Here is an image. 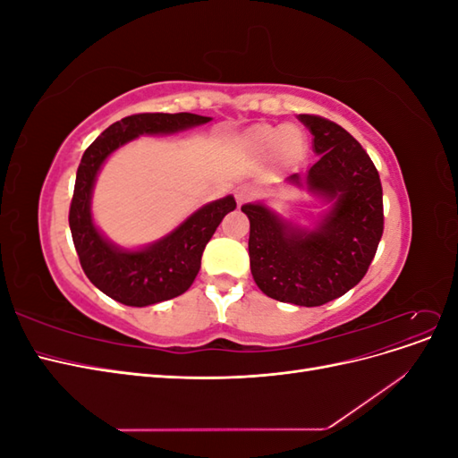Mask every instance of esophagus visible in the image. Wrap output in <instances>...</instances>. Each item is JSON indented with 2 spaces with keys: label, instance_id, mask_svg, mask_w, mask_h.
<instances>
[{
  "label": "esophagus",
  "instance_id": "1",
  "mask_svg": "<svg viewBox=\"0 0 458 458\" xmlns=\"http://www.w3.org/2000/svg\"><path fill=\"white\" fill-rule=\"evenodd\" d=\"M254 187L250 185V183H241L237 189H234V199H237V202L239 204H242V202H246L248 199H252L254 197Z\"/></svg>",
  "mask_w": 458,
  "mask_h": 458
}]
</instances>
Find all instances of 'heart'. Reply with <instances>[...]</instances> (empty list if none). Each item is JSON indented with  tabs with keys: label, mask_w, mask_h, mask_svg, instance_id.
<instances>
[{
	"label": "heart",
	"mask_w": 458,
	"mask_h": 458,
	"mask_svg": "<svg viewBox=\"0 0 458 458\" xmlns=\"http://www.w3.org/2000/svg\"><path fill=\"white\" fill-rule=\"evenodd\" d=\"M300 137L294 128H271V126H258L248 137V147L258 155H269L273 150H279L284 157H293L300 150Z\"/></svg>",
	"instance_id": "heart-1"
}]
</instances>
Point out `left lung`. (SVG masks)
Wrapping results in <instances>:
<instances>
[{"instance_id":"obj_1","label":"left lung","mask_w":458,"mask_h":458,"mask_svg":"<svg viewBox=\"0 0 458 458\" xmlns=\"http://www.w3.org/2000/svg\"><path fill=\"white\" fill-rule=\"evenodd\" d=\"M318 160L284 182L308 191L327 210L311 227L283 217L266 202H248V256L266 296L315 308L344 296L363 279L384 231L382 185L372 160L338 123L300 114Z\"/></svg>"}]
</instances>
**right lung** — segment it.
Segmentation results:
<instances>
[{
	"label": "right lung",
	"instance_id": "obj_1",
	"mask_svg": "<svg viewBox=\"0 0 458 458\" xmlns=\"http://www.w3.org/2000/svg\"><path fill=\"white\" fill-rule=\"evenodd\" d=\"M210 120V116L191 113L133 114L108 126L81 157L68 214L72 241L88 279L123 306L145 308L187 293L199 275L208 241L221 219L237 208V202L233 195L208 202L158 241L140 248H123L106 239L93 221L91 199L97 175L114 150L137 137L174 135Z\"/></svg>",
	"mask_w": 458,
	"mask_h": 458
}]
</instances>
